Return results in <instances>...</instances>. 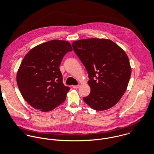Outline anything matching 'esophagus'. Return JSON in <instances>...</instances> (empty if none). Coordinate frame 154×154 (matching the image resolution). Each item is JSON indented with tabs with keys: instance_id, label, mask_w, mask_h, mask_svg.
I'll use <instances>...</instances> for the list:
<instances>
[{
	"instance_id": "34e87169",
	"label": "esophagus",
	"mask_w": 154,
	"mask_h": 154,
	"mask_svg": "<svg viewBox=\"0 0 154 154\" xmlns=\"http://www.w3.org/2000/svg\"><path fill=\"white\" fill-rule=\"evenodd\" d=\"M79 87V85H74L73 86V88H75V89H77Z\"/></svg>"
}]
</instances>
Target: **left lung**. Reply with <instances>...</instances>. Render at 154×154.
<instances>
[{
	"instance_id": "obj_1",
	"label": "left lung",
	"mask_w": 154,
	"mask_h": 154,
	"mask_svg": "<svg viewBox=\"0 0 154 154\" xmlns=\"http://www.w3.org/2000/svg\"><path fill=\"white\" fill-rule=\"evenodd\" d=\"M72 46L88 71L91 92L83 98L85 103L98 111L115 106L126 91L131 76L126 53L105 38L80 40L73 42Z\"/></svg>"
}]
</instances>
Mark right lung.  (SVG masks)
Masks as SVG:
<instances>
[{
  "label": "right lung",
  "instance_id": "1",
  "mask_svg": "<svg viewBox=\"0 0 154 154\" xmlns=\"http://www.w3.org/2000/svg\"><path fill=\"white\" fill-rule=\"evenodd\" d=\"M72 51L68 42L53 40L35 46L25 56L17 82L23 98L31 106L47 112L65 101L70 88L63 84L59 66L63 56Z\"/></svg>",
  "mask_w": 154,
  "mask_h": 154
}]
</instances>
